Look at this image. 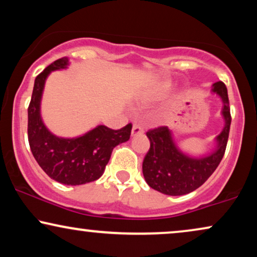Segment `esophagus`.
Here are the masks:
<instances>
[{"mask_svg":"<svg viewBox=\"0 0 257 257\" xmlns=\"http://www.w3.org/2000/svg\"><path fill=\"white\" fill-rule=\"evenodd\" d=\"M144 132H145V129L141 124H134V125H133V129H132V135L133 136L144 134Z\"/></svg>","mask_w":257,"mask_h":257,"instance_id":"obj_1","label":"esophagus"}]
</instances>
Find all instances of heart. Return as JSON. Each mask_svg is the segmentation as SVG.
<instances>
[{
  "label": "heart",
  "mask_w": 257,
  "mask_h": 257,
  "mask_svg": "<svg viewBox=\"0 0 257 257\" xmlns=\"http://www.w3.org/2000/svg\"><path fill=\"white\" fill-rule=\"evenodd\" d=\"M168 90H170V85H162V86H160V87H159V89H158L157 92H155V95L152 97V98H155V97H161V96H164L165 93H166Z\"/></svg>",
  "instance_id": "b5f03b06"
}]
</instances>
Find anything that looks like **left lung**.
<instances>
[{"instance_id":"8db88e82","label":"left lung","mask_w":257,"mask_h":257,"mask_svg":"<svg viewBox=\"0 0 257 257\" xmlns=\"http://www.w3.org/2000/svg\"><path fill=\"white\" fill-rule=\"evenodd\" d=\"M212 91L220 96L224 103L225 126L217 138L218 148L206 158H188L175 147L167 126L149 129L147 136L151 148L142 162V172L145 180L152 188L168 196H183L200 187L218 167L228 144L231 115L225 84L215 83Z\"/></svg>"}]
</instances>
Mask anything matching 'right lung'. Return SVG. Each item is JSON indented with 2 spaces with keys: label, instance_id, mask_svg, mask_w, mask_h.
Instances as JSON below:
<instances>
[{
  "label": "right lung",
  "instance_id": "1",
  "mask_svg": "<svg viewBox=\"0 0 257 257\" xmlns=\"http://www.w3.org/2000/svg\"><path fill=\"white\" fill-rule=\"evenodd\" d=\"M67 57L60 58L35 78L28 106V142L33 157L51 179L65 185H83L100 178L112 149L128 141L132 123L117 131L105 125L77 139H60L51 134L40 117V99L45 80L51 71L66 67Z\"/></svg>",
  "mask_w": 257,
  "mask_h": 257
}]
</instances>
